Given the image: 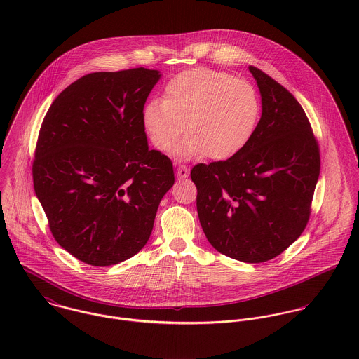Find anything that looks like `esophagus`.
I'll return each instance as SVG.
<instances>
[{"label":"esophagus","mask_w":359,"mask_h":359,"mask_svg":"<svg viewBox=\"0 0 359 359\" xmlns=\"http://www.w3.org/2000/svg\"><path fill=\"white\" fill-rule=\"evenodd\" d=\"M189 167L188 165H180L178 168H177V177L180 178V180H184V178H187L188 175H189Z\"/></svg>","instance_id":"esophagus-1"}]
</instances>
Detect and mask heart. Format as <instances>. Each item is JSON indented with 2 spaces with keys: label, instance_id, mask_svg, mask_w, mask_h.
<instances>
[{
  "label": "heart",
  "instance_id": "b5f03b06",
  "mask_svg": "<svg viewBox=\"0 0 359 359\" xmlns=\"http://www.w3.org/2000/svg\"><path fill=\"white\" fill-rule=\"evenodd\" d=\"M256 87L232 74L198 67L174 76L164 88V100L144 109V124L161 152H168L185 131L189 135L177 148L181 158L207 154L225 158L238 154L252 138L259 117Z\"/></svg>",
  "mask_w": 359,
  "mask_h": 359
}]
</instances>
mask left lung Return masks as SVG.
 <instances>
[{"label": "left lung", "mask_w": 359, "mask_h": 359, "mask_svg": "<svg viewBox=\"0 0 359 359\" xmlns=\"http://www.w3.org/2000/svg\"><path fill=\"white\" fill-rule=\"evenodd\" d=\"M249 70L262 104L252 138L226 160L196 164L191 178L211 246L243 262H265L306 229L320 156L302 104L259 69Z\"/></svg>", "instance_id": "1"}]
</instances>
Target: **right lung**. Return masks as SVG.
<instances>
[{"instance_id": "1", "label": "right lung", "mask_w": 359, "mask_h": 359, "mask_svg": "<svg viewBox=\"0 0 359 359\" xmlns=\"http://www.w3.org/2000/svg\"><path fill=\"white\" fill-rule=\"evenodd\" d=\"M160 76L145 67L90 73L66 87L43 120L34 191L55 241L86 264L135 256L174 185L172 163L148 148L144 124Z\"/></svg>"}]
</instances>
